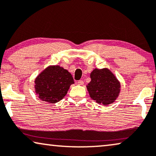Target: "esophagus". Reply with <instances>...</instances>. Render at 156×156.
I'll return each instance as SVG.
<instances>
[{
  "mask_svg": "<svg viewBox=\"0 0 156 156\" xmlns=\"http://www.w3.org/2000/svg\"><path fill=\"white\" fill-rule=\"evenodd\" d=\"M78 85H83V83H84V82H83V80H78Z\"/></svg>",
  "mask_w": 156,
  "mask_h": 156,
  "instance_id": "obj_1",
  "label": "esophagus"
}]
</instances>
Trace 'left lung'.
<instances>
[{
    "instance_id": "8db88e82",
    "label": "left lung",
    "mask_w": 156,
    "mask_h": 156,
    "mask_svg": "<svg viewBox=\"0 0 156 156\" xmlns=\"http://www.w3.org/2000/svg\"><path fill=\"white\" fill-rule=\"evenodd\" d=\"M90 78L86 87L91 99L105 106L115 102L119 95L121 84L110 70L95 69Z\"/></svg>"
}]
</instances>
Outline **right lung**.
Instances as JSON below:
<instances>
[{
    "mask_svg": "<svg viewBox=\"0 0 156 156\" xmlns=\"http://www.w3.org/2000/svg\"><path fill=\"white\" fill-rule=\"evenodd\" d=\"M34 89L41 100L54 104L66 95L74 80L71 74L60 66H49L34 80Z\"/></svg>",
    "mask_w": 156,
    "mask_h": 156,
    "instance_id": "add662e5",
    "label": "right lung"
}]
</instances>
